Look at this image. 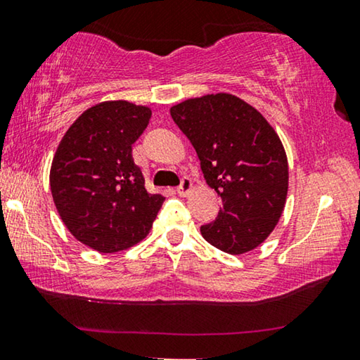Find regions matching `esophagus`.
<instances>
[{"mask_svg": "<svg viewBox=\"0 0 360 360\" xmlns=\"http://www.w3.org/2000/svg\"><path fill=\"white\" fill-rule=\"evenodd\" d=\"M192 189H194V186H192V181L189 178H182L181 179V184L178 186V189H176V192H178L179 195L186 197Z\"/></svg>", "mask_w": 360, "mask_h": 360, "instance_id": "obj_1", "label": "esophagus"}]
</instances>
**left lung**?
Listing matches in <instances>:
<instances>
[{
  "label": "left lung",
  "instance_id": "1",
  "mask_svg": "<svg viewBox=\"0 0 360 360\" xmlns=\"http://www.w3.org/2000/svg\"><path fill=\"white\" fill-rule=\"evenodd\" d=\"M171 117L194 146L207 184L221 197L207 243L240 255L275 229L288 195V158L264 116L231 94H212L171 106Z\"/></svg>",
  "mask_w": 360,
  "mask_h": 360
}]
</instances>
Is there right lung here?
<instances>
[{
  "label": "right lung",
  "instance_id": "right-lung-1",
  "mask_svg": "<svg viewBox=\"0 0 360 360\" xmlns=\"http://www.w3.org/2000/svg\"><path fill=\"white\" fill-rule=\"evenodd\" d=\"M150 116L147 106L126 100L95 105L72 122L53 157L51 195L63 223L103 254L141 243L163 205V195L147 192L132 158Z\"/></svg>",
  "mask_w": 360,
  "mask_h": 360
}]
</instances>
